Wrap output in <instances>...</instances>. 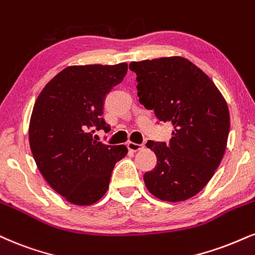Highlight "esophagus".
I'll return each mask as SVG.
<instances>
[{
  "label": "esophagus",
  "instance_id": "1",
  "mask_svg": "<svg viewBox=\"0 0 255 255\" xmlns=\"http://www.w3.org/2000/svg\"><path fill=\"white\" fill-rule=\"evenodd\" d=\"M127 147H128V149L131 152H137V151H140V149H142L145 146H143L142 143H135V142H131V141H129V142L127 143Z\"/></svg>",
  "mask_w": 255,
  "mask_h": 255
}]
</instances>
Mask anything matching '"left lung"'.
<instances>
[{"instance_id": "8db88e82", "label": "left lung", "mask_w": 255, "mask_h": 255, "mask_svg": "<svg viewBox=\"0 0 255 255\" xmlns=\"http://www.w3.org/2000/svg\"><path fill=\"white\" fill-rule=\"evenodd\" d=\"M129 69L140 103L173 127L170 145L147 142L157 166L143 174L146 188L161 201H186L209 183L226 152L231 118L225 97L183 57L131 61Z\"/></svg>"}]
</instances>
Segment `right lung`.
<instances>
[{
    "label": "right lung",
    "instance_id": "right-lung-1",
    "mask_svg": "<svg viewBox=\"0 0 255 255\" xmlns=\"http://www.w3.org/2000/svg\"><path fill=\"white\" fill-rule=\"evenodd\" d=\"M127 70V63L69 66L36 98L28 129L30 151L46 182L71 204L100 201L115 164L128 153L125 145L93 137L94 128H109L102 118L104 98Z\"/></svg>",
    "mask_w": 255,
    "mask_h": 255
}]
</instances>
